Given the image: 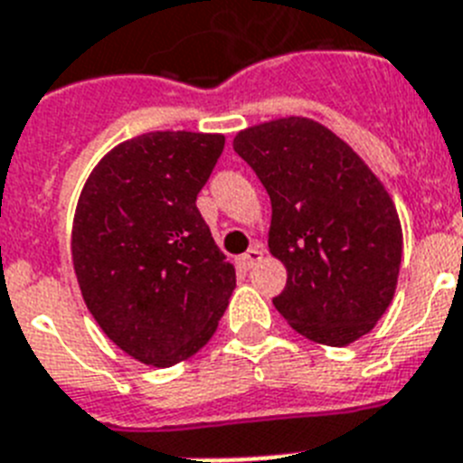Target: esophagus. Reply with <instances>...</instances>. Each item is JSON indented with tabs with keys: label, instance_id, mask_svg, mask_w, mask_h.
<instances>
[{
	"label": "esophagus",
	"instance_id": "34e87169",
	"mask_svg": "<svg viewBox=\"0 0 463 463\" xmlns=\"http://www.w3.org/2000/svg\"><path fill=\"white\" fill-rule=\"evenodd\" d=\"M260 259H263V249H260V244H254V247L249 249L247 254H242L240 259H237V265H240L242 270H251Z\"/></svg>",
	"mask_w": 463,
	"mask_h": 463
}]
</instances>
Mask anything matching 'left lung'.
<instances>
[{"label":"left lung","instance_id":"left-lung-1","mask_svg":"<svg viewBox=\"0 0 463 463\" xmlns=\"http://www.w3.org/2000/svg\"><path fill=\"white\" fill-rule=\"evenodd\" d=\"M232 148L270 195L268 247L287 268L272 300L279 315L328 347L371 333L392 305L403 256L387 188L347 142L303 116L237 132Z\"/></svg>","mask_w":463,"mask_h":463}]
</instances>
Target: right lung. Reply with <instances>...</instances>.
<instances>
[{
  "mask_svg": "<svg viewBox=\"0 0 463 463\" xmlns=\"http://www.w3.org/2000/svg\"><path fill=\"white\" fill-rule=\"evenodd\" d=\"M226 137L146 132L118 144L76 204L71 260L90 315L132 359L167 368L214 335L235 288L198 193Z\"/></svg>",
  "mask_w": 463,
  "mask_h": 463,
  "instance_id": "obj_1",
  "label": "right lung"
}]
</instances>
